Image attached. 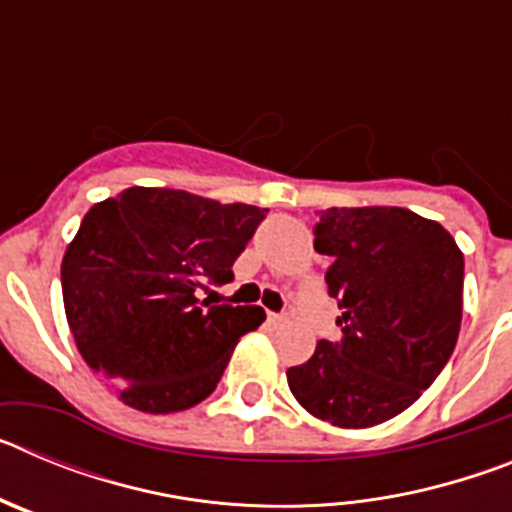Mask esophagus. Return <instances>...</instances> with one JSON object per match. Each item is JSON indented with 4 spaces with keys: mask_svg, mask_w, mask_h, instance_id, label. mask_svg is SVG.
Returning <instances> with one entry per match:
<instances>
[{
    "mask_svg": "<svg viewBox=\"0 0 512 512\" xmlns=\"http://www.w3.org/2000/svg\"><path fill=\"white\" fill-rule=\"evenodd\" d=\"M266 320H269V325L284 323V318H282V315H277V312H269V315H266Z\"/></svg>",
    "mask_w": 512,
    "mask_h": 512,
    "instance_id": "1",
    "label": "esophagus"
}]
</instances>
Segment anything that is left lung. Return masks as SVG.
<instances>
[{"mask_svg":"<svg viewBox=\"0 0 512 512\" xmlns=\"http://www.w3.org/2000/svg\"><path fill=\"white\" fill-rule=\"evenodd\" d=\"M341 315V341L287 369L295 400L338 428L408 410L451 359L464 307V253L436 220L405 207H328L312 228Z\"/></svg>","mask_w":512,"mask_h":512,"instance_id":"8db88e82","label":"left lung"}]
</instances>
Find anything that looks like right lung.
<instances>
[{"instance_id":"1","label":"right lung","mask_w":512,"mask_h":512,"mask_svg":"<svg viewBox=\"0 0 512 512\" xmlns=\"http://www.w3.org/2000/svg\"><path fill=\"white\" fill-rule=\"evenodd\" d=\"M261 207L184 189L130 187L84 215L61 261L66 320L94 372L140 413L194 408L212 395L256 305L200 300L207 279H233Z\"/></svg>"}]
</instances>
